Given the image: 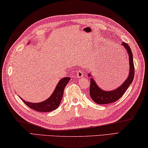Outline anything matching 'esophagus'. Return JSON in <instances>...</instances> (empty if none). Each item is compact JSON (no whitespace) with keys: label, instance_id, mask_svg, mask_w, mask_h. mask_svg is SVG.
<instances>
[{"label":"esophagus","instance_id":"1","mask_svg":"<svg viewBox=\"0 0 148 148\" xmlns=\"http://www.w3.org/2000/svg\"><path fill=\"white\" fill-rule=\"evenodd\" d=\"M77 76L78 78H81L84 76V73H83V71H82V70H79L78 71H77Z\"/></svg>","mask_w":148,"mask_h":148}]
</instances>
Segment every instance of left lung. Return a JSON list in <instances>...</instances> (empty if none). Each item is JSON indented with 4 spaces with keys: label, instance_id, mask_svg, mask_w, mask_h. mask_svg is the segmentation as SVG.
<instances>
[{
    "label": "left lung",
    "instance_id": "obj_1",
    "mask_svg": "<svg viewBox=\"0 0 148 148\" xmlns=\"http://www.w3.org/2000/svg\"><path fill=\"white\" fill-rule=\"evenodd\" d=\"M124 48L125 49L127 53L129 56V72L128 77L125 81L121 84L117 88L109 91H106L101 88L96 83L95 80L93 78L90 73L88 74V77H91L90 78V95L92 99L95 103L99 105L109 104L118 101L126 92L133 81L134 75V67L133 63V57L131 49L126 43H121Z\"/></svg>",
    "mask_w": 148,
    "mask_h": 148
}]
</instances>
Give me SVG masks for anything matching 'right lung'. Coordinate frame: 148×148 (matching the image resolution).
Wrapping results in <instances>:
<instances>
[{
	"label": "right lung",
	"mask_w": 148,
	"mask_h": 148,
	"mask_svg": "<svg viewBox=\"0 0 148 148\" xmlns=\"http://www.w3.org/2000/svg\"><path fill=\"white\" fill-rule=\"evenodd\" d=\"M30 42H28V44ZM70 79H71L69 77H64L60 80L51 96L42 102L31 103L26 101L22 98L21 99L28 107L32 109L38 111V112H51V111L56 109L60 104L64 94V88L70 81Z\"/></svg>",
	"instance_id": "obj_1"
}]
</instances>
